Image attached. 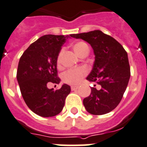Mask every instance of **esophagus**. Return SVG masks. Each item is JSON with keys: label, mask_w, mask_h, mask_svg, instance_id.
I'll return each mask as SVG.
<instances>
[{"label": "esophagus", "mask_w": 147, "mask_h": 147, "mask_svg": "<svg viewBox=\"0 0 147 147\" xmlns=\"http://www.w3.org/2000/svg\"><path fill=\"white\" fill-rule=\"evenodd\" d=\"M78 87H79L78 86H71V89H72V91H73V90H75V89H78Z\"/></svg>", "instance_id": "34e87169"}]
</instances>
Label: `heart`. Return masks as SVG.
<instances>
[{
	"label": "heart",
	"instance_id": "obj_1",
	"mask_svg": "<svg viewBox=\"0 0 147 147\" xmlns=\"http://www.w3.org/2000/svg\"><path fill=\"white\" fill-rule=\"evenodd\" d=\"M73 49L75 52L78 56L81 55L83 52H89V47L85 42L78 41L75 43L73 45ZM63 49L60 52L59 55L57 58V63L58 65L61 64V57L63 55ZM87 73V70L84 67H79V68L70 69L68 71H66L63 75V81L69 84H78L82 81L83 78Z\"/></svg>",
	"mask_w": 147,
	"mask_h": 147
}]
</instances>
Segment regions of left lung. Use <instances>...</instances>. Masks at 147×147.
Here are the masks:
<instances>
[{
	"mask_svg": "<svg viewBox=\"0 0 147 147\" xmlns=\"http://www.w3.org/2000/svg\"><path fill=\"white\" fill-rule=\"evenodd\" d=\"M70 36L89 43L95 54L92 69L86 80L95 84L91 94L83 100L85 109L95 115L109 113L119 104L128 85L130 67L127 52L115 38L100 30Z\"/></svg>",
	"mask_w": 147,
	"mask_h": 147,
	"instance_id": "1",
	"label": "left lung"
}]
</instances>
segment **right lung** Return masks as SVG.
<instances>
[{"instance_id":"add662e5","label":"right lung","mask_w":147,"mask_h":147,"mask_svg":"<svg viewBox=\"0 0 147 147\" xmlns=\"http://www.w3.org/2000/svg\"><path fill=\"white\" fill-rule=\"evenodd\" d=\"M70 35H46L32 43L23 53L18 63L17 80L24 101L41 117L55 116L62 111L71 92L64 84L61 89H49V83L58 84L57 58L61 47Z\"/></svg>"}]
</instances>
